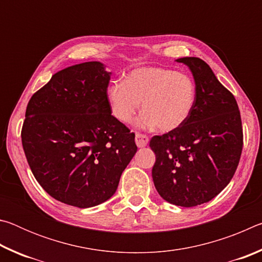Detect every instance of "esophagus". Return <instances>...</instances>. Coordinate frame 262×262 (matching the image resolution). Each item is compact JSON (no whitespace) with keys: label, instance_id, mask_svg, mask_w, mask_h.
I'll list each match as a JSON object with an SVG mask.
<instances>
[{"label":"esophagus","instance_id":"1","mask_svg":"<svg viewBox=\"0 0 262 262\" xmlns=\"http://www.w3.org/2000/svg\"><path fill=\"white\" fill-rule=\"evenodd\" d=\"M149 142V137L147 135H143V134H139V133H136V136H135V143L139 148H143L145 145L148 144Z\"/></svg>","mask_w":262,"mask_h":262}]
</instances>
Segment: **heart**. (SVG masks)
<instances>
[{
  "instance_id": "1",
  "label": "heart",
  "mask_w": 262,
  "mask_h": 262,
  "mask_svg": "<svg viewBox=\"0 0 262 262\" xmlns=\"http://www.w3.org/2000/svg\"><path fill=\"white\" fill-rule=\"evenodd\" d=\"M106 97L118 120L129 123L141 107L142 128L158 127L162 132L178 129L188 120L196 101V86L189 75L162 67L133 69L125 81H114Z\"/></svg>"
}]
</instances>
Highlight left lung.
<instances>
[{
  "label": "left lung",
  "instance_id": "1",
  "mask_svg": "<svg viewBox=\"0 0 262 262\" xmlns=\"http://www.w3.org/2000/svg\"><path fill=\"white\" fill-rule=\"evenodd\" d=\"M192 73L196 101L178 129L154 136L155 187L164 200L194 207L214 199L237 170L243 149V128L237 101L199 57H181Z\"/></svg>",
  "mask_w": 262,
  "mask_h": 262
}]
</instances>
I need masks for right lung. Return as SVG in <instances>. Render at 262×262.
<instances>
[{"label":"right lung","instance_id":"1","mask_svg":"<svg viewBox=\"0 0 262 262\" xmlns=\"http://www.w3.org/2000/svg\"><path fill=\"white\" fill-rule=\"evenodd\" d=\"M111 75L99 61L64 68L26 107L21 143L31 171L66 205L90 208L107 201L137 151L134 133L111 114Z\"/></svg>","mask_w":262,"mask_h":262}]
</instances>
